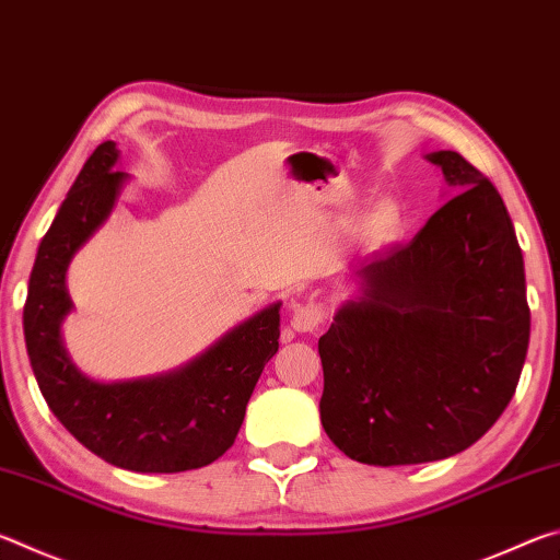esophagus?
<instances>
[{
  "mask_svg": "<svg viewBox=\"0 0 560 560\" xmlns=\"http://www.w3.org/2000/svg\"><path fill=\"white\" fill-rule=\"evenodd\" d=\"M289 324L296 334H314L324 324V308L316 306V303H293Z\"/></svg>",
  "mask_w": 560,
  "mask_h": 560,
  "instance_id": "34e87169",
  "label": "esophagus"
}]
</instances>
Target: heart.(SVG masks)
Segmentation results:
<instances>
[{"mask_svg":"<svg viewBox=\"0 0 560 560\" xmlns=\"http://www.w3.org/2000/svg\"><path fill=\"white\" fill-rule=\"evenodd\" d=\"M407 230V212L405 207L385 197V200L373 202L368 210L358 217L355 222V240L365 249H385L395 242L402 240Z\"/></svg>","mask_w":560,"mask_h":560,"instance_id":"b5f03b06","label":"heart"}]
</instances>
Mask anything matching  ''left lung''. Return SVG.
<instances>
[{
  "label": "left lung",
  "mask_w": 560,
  "mask_h": 560,
  "mask_svg": "<svg viewBox=\"0 0 560 560\" xmlns=\"http://www.w3.org/2000/svg\"><path fill=\"white\" fill-rule=\"evenodd\" d=\"M444 197L410 244L358 259L318 338L320 424L350 459L395 467L471 447L514 397L530 314L497 187L454 150L428 153Z\"/></svg>",
  "instance_id": "obj_1"
}]
</instances>
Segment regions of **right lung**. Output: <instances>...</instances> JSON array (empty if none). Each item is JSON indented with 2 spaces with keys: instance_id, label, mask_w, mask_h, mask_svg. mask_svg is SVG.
Returning a JSON list of instances; mask_svg holds the SVG:
<instances>
[{
  "instance_id": "1",
  "label": "right lung",
  "mask_w": 560,
  "mask_h": 560,
  "mask_svg": "<svg viewBox=\"0 0 560 560\" xmlns=\"http://www.w3.org/2000/svg\"><path fill=\"white\" fill-rule=\"evenodd\" d=\"M113 140L101 143L75 177L44 234L24 303L32 371L51 412L83 447L130 471L200 469L232 447L264 365L279 350L281 301L240 320L173 371L96 381L63 346L73 311L66 273L75 254L116 212L128 173Z\"/></svg>"
}]
</instances>
